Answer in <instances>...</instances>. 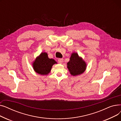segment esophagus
Here are the masks:
<instances>
[{"instance_id": "esophagus-1", "label": "esophagus", "mask_w": 121, "mask_h": 121, "mask_svg": "<svg viewBox=\"0 0 121 121\" xmlns=\"http://www.w3.org/2000/svg\"><path fill=\"white\" fill-rule=\"evenodd\" d=\"M58 62L59 63V64H62L63 62V59L62 58H59L58 59Z\"/></svg>"}]
</instances>
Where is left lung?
I'll return each instance as SVG.
<instances>
[{"mask_svg": "<svg viewBox=\"0 0 121 121\" xmlns=\"http://www.w3.org/2000/svg\"><path fill=\"white\" fill-rule=\"evenodd\" d=\"M69 59L67 63V68L71 75L75 76L84 73L86 68V64L77 53H73Z\"/></svg>", "mask_w": 121, "mask_h": 121, "instance_id": "8db88e82", "label": "left lung"}]
</instances>
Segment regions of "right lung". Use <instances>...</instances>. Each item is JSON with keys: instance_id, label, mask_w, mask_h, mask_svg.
<instances>
[{"instance_id": "obj_1", "label": "right lung", "mask_w": 121, "mask_h": 121, "mask_svg": "<svg viewBox=\"0 0 121 121\" xmlns=\"http://www.w3.org/2000/svg\"><path fill=\"white\" fill-rule=\"evenodd\" d=\"M55 64H57V62L53 59L49 58L47 53L42 52L34 61L33 67L36 73L41 75H47Z\"/></svg>"}]
</instances>
